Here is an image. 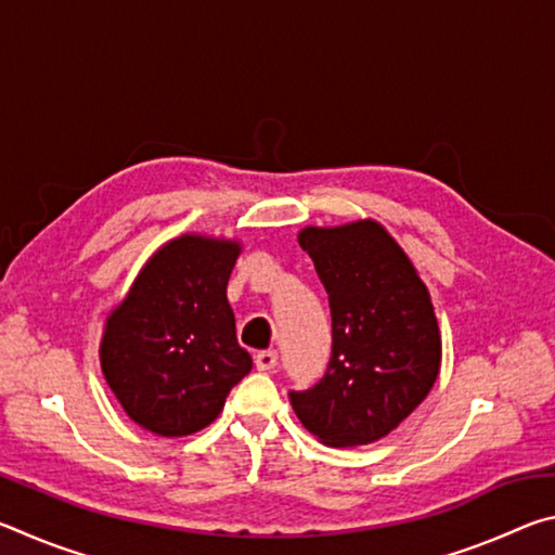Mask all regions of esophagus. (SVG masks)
Returning a JSON list of instances; mask_svg holds the SVG:
<instances>
[{
  "label": "esophagus",
  "instance_id": "34e87169",
  "mask_svg": "<svg viewBox=\"0 0 555 555\" xmlns=\"http://www.w3.org/2000/svg\"><path fill=\"white\" fill-rule=\"evenodd\" d=\"M276 362H279L276 350H261V352L255 354V364H257V370H261V372H271L276 367Z\"/></svg>",
  "mask_w": 555,
  "mask_h": 555
}]
</instances>
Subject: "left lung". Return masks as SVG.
<instances>
[{
  "label": "left lung",
  "mask_w": 555,
  "mask_h": 555,
  "mask_svg": "<svg viewBox=\"0 0 555 555\" xmlns=\"http://www.w3.org/2000/svg\"><path fill=\"white\" fill-rule=\"evenodd\" d=\"M333 315L325 377L291 391L296 416L331 448L389 436L428 397L440 372L438 318L430 294L399 242L377 220L304 228Z\"/></svg>",
  "instance_id": "8db88e82"
}]
</instances>
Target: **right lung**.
<instances>
[{"label":"right lung","mask_w":555,"mask_h":555,"mask_svg":"<svg viewBox=\"0 0 555 555\" xmlns=\"http://www.w3.org/2000/svg\"><path fill=\"white\" fill-rule=\"evenodd\" d=\"M237 240L185 232L162 244L112 308L102 374L127 416L164 438L198 434L251 370L240 347L228 281Z\"/></svg>","instance_id":"obj_1"}]
</instances>
